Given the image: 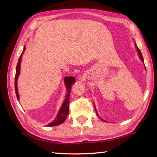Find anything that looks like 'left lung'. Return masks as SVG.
<instances>
[{
	"mask_svg": "<svg viewBox=\"0 0 157 157\" xmlns=\"http://www.w3.org/2000/svg\"><path fill=\"white\" fill-rule=\"evenodd\" d=\"M135 45H136V49H137V51H138V55H139V56H140V59H141V60H142V61L144 62V59H143V56H142V53H141L140 50V49L138 48L137 45H136V44H135ZM95 110H96V109H95ZM97 115H98V114H97Z\"/></svg>",
	"mask_w": 157,
	"mask_h": 157,
	"instance_id": "8db88e82",
	"label": "left lung"
}]
</instances>
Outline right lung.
Returning a JSON list of instances; mask_svg holds the SVG:
<instances>
[{"instance_id": "1", "label": "right lung", "mask_w": 157, "mask_h": 157, "mask_svg": "<svg viewBox=\"0 0 157 157\" xmlns=\"http://www.w3.org/2000/svg\"><path fill=\"white\" fill-rule=\"evenodd\" d=\"M25 49V47L23 48V51L21 53V56L19 59V61L17 63V67H16V73H15V93H16V96L17 98V100H19V94H18V91H17V78L18 76L19 75L20 73V63H21V58L22 56V55L23 52H24ZM64 81L66 85V88H67V94L65 96V99L64 101V102L61 106V108L60 109V111L58 113V115L56 116V119L51 122V123H49L48 125H47L48 127H51V126H55V125H58L61 124L62 123L64 122L65 120L66 119L67 117L69 114V96H70V92H71V90L72 86L74 84V83L75 82V78L73 77H65L64 79Z\"/></svg>"}]
</instances>
